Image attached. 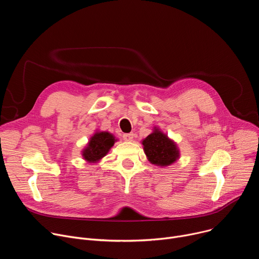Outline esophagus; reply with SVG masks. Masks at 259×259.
Instances as JSON below:
<instances>
[{
    "instance_id": "obj_1",
    "label": "esophagus",
    "mask_w": 259,
    "mask_h": 259,
    "mask_svg": "<svg viewBox=\"0 0 259 259\" xmlns=\"http://www.w3.org/2000/svg\"><path fill=\"white\" fill-rule=\"evenodd\" d=\"M133 136H134L133 133H125V134H123V139L125 141H132L133 140Z\"/></svg>"
}]
</instances>
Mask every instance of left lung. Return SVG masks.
<instances>
[{
	"label": "left lung",
	"instance_id": "obj_1",
	"mask_svg": "<svg viewBox=\"0 0 259 259\" xmlns=\"http://www.w3.org/2000/svg\"><path fill=\"white\" fill-rule=\"evenodd\" d=\"M144 153L149 161L157 166H169L179 158V151L175 142L159 129L142 141Z\"/></svg>",
	"mask_w": 259,
	"mask_h": 259
}]
</instances>
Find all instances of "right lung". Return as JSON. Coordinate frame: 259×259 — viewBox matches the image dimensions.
Instances as JSON below:
<instances>
[{"label": "right lung", "mask_w": 259, "mask_h": 259, "mask_svg": "<svg viewBox=\"0 0 259 259\" xmlns=\"http://www.w3.org/2000/svg\"><path fill=\"white\" fill-rule=\"evenodd\" d=\"M116 139L108 132H96L91 138L86 149L82 152L84 159L89 163H96L102 159L115 143Z\"/></svg>", "instance_id": "add662e5"}]
</instances>
